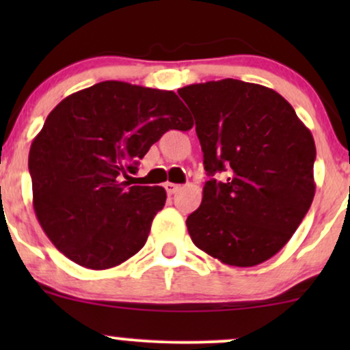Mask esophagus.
<instances>
[{
  "label": "esophagus",
  "instance_id": "obj_1",
  "mask_svg": "<svg viewBox=\"0 0 350 350\" xmlns=\"http://www.w3.org/2000/svg\"><path fill=\"white\" fill-rule=\"evenodd\" d=\"M164 187H166V192H167V194H170V196L176 194V192H178L179 189H180L179 184H174V183H166V184H164Z\"/></svg>",
  "mask_w": 350,
  "mask_h": 350
}]
</instances>
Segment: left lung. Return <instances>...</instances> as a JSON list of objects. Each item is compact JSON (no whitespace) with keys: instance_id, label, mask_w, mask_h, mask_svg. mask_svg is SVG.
Listing matches in <instances>:
<instances>
[{"instance_id":"left-lung-1","label":"left lung","mask_w":350,"mask_h":350,"mask_svg":"<svg viewBox=\"0 0 350 350\" xmlns=\"http://www.w3.org/2000/svg\"><path fill=\"white\" fill-rule=\"evenodd\" d=\"M196 118L211 179L187 217L192 242L230 267L276 255L314 199L316 146L278 92L235 79L179 88ZM217 172L228 179L217 181Z\"/></svg>"}]
</instances>
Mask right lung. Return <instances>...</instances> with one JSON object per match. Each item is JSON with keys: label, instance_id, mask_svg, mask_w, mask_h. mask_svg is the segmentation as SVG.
I'll return each instance as SVG.
<instances>
[{"label": "right lung", "instance_id": "add662e5", "mask_svg": "<svg viewBox=\"0 0 350 350\" xmlns=\"http://www.w3.org/2000/svg\"><path fill=\"white\" fill-rule=\"evenodd\" d=\"M192 124L171 90L105 80L64 98L29 151L34 212L54 247L90 270L142 250L166 191L130 174L166 131Z\"/></svg>", "mask_w": 350, "mask_h": 350}]
</instances>
